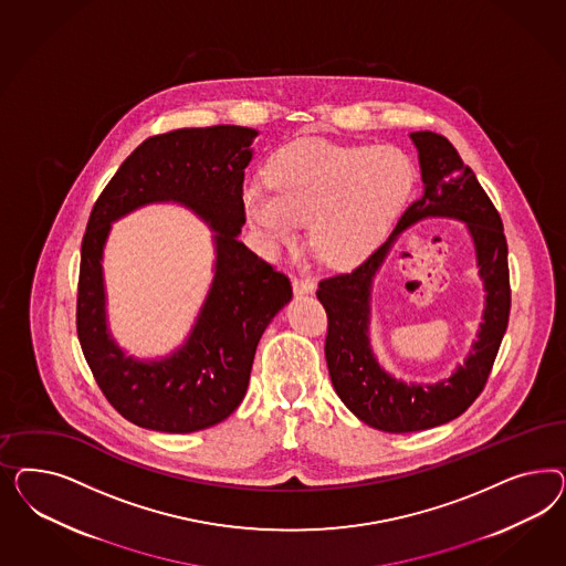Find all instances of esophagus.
<instances>
[{
	"instance_id": "1",
	"label": "esophagus",
	"mask_w": 566,
	"mask_h": 566,
	"mask_svg": "<svg viewBox=\"0 0 566 566\" xmlns=\"http://www.w3.org/2000/svg\"><path fill=\"white\" fill-rule=\"evenodd\" d=\"M292 291L296 296H303V294H311L315 291V282L311 277H292Z\"/></svg>"
}]
</instances>
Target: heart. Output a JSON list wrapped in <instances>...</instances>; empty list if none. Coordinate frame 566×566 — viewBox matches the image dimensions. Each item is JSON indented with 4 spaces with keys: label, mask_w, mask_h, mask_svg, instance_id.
<instances>
[{
    "label": "heart",
    "mask_w": 566,
    "mask_h": 566,
    "mask_svg": "<svg viewBox=\"0 0 566 566\" xmlns=\"http://www.w3.org/2000/svg\"><path fill=\"white\" fill-rule=\"evenodd\" d=\"M268 184L242 190L247 218L277 251L301 239L311 222V247L329 268L363 263L386 240L411 199L415 170L396 147L343 145L301 138L268 164Z\"/></svg>",
    "instance_id": "heart-1"
}]
</instances>
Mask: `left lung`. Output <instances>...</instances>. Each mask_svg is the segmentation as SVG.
<instances>
[{
  "instance_id": "obj_1",
  "label": "left lung",
  "mask_w": 566,
  "mask_h": 566,
  "mask_svg": "<svg viewBox=\"0 0 566 566\" xmlns=\"http://www.w3.org/2000/svg\"><path fill=\"white\" fill-rule=\"evenodd\" d=\"M409 138L419 157L421 197L405 209L392 234L357 270L327 277L317 289L327 313L326 360L336 395L363 423L390 433L436 428L463 415L488 381L511 313L509 249L496 207L448 138L429 130ZM433 217L465 223L484 286V311L476 340L450 377L405 382L390 375L373 350V284L399 234Z\"/></svg>"
}]
</instances>
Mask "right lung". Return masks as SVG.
I'll return each mask as SVG.
<instances>
[{
  "instance_id": "obj_1",
  "label": "right lung",
  "mask_w": 566,
  "mask_h": 566,
  "mask_svg": "<svg viewBox=\"0 0 566 566\" xmlns=\"http://www.w3.org/2000/svg\"><path fill=\"white\" fill-rule=\"evenodd\" d=\"M255 128H180L147 138L103 189L81 247L76 329L105 398L138 428L190 433L237 411L259 338L291 303L289 277L240 242L242 182ZM185 206L214 232V275L188 338L159 358H137L106 319L102 253L116 222L140 206Z\"/></svg>"
}]
</instances>
